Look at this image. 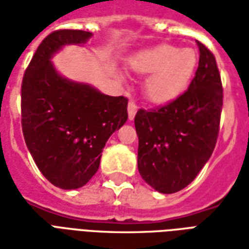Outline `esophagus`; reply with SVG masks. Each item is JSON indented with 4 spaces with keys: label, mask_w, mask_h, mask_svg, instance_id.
Here are the masks:
<instances>
[{
    "label": "esophagus",
    "mask_w": 249,
    "mask_h": 249,
    "mask_svg": "<svg viewBox=\"0 0 249 249\" xmlns=\"http://www.w3.org/2000/svg\"><path fill=\"white\" fill-rule=\"evenodd\" d=\"M136 112H137V105L133 100H130L129 104H128V117H129V120L135 119Z\"/></svg>",
    "instance_id": "obj_1"
}]
</instances>
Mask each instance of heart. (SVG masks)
<instances>
[{
    "mask_svg": "<svg viewBox=\"0 0 249 249\" xmlns=\"http://www.w3.org/2000/svg\"><path fill=\"white\" fill-rule=\"evenodd\" d=\"M130 65L139 73L151 74L146 94L156 103H164L185 90L197 65V54L191 48L165 44L137 54Z\"/></svg>",
    "mask_w": 249,
    "mask_h": 249,
    "instance_id": "b5f03b06",
    "label": "heart"
}]
</instances>
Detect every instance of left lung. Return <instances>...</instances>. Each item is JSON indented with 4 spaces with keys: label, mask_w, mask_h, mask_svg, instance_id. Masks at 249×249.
<instances>
[{
    "label": "left lung",
    "mask_w": 249,
    "mask_h": 249,
    "mask_svg": "<svg viewBox=\"0 0 249 249\" xmlns=\"http://www.w3.org/2000/svg\"><path fill=\"white\" fill-rule=\"evenodd\" d=\"M197 71L184 93L155 109H139L137 167L141 178L161 193L181 191L208 161L217 141L223 85L216 58L197 41Z\"/></svg>",
    "instance_id": "obj_1"
}]
</instances>
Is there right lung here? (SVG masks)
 I'll use <instances>...</instances> for the list:
<instances>
[{"instance_id": "add662e5", "label": "right lung", "mask_w": 249, "mask_h": 249, "mask_svg": "<svg viewBox=\"0 0 249 249\" xmlns=\"http://www.w3.org/2000/svg\"><path fill=\"white\" fill-rule=\"evenodd\" d=\"M90 36L73 29L46 36L21 85L26 146L41 173L62 189L80 188L93 178L105 142L128 120V98L107 96L89 85L69 81L51 62L62 46L84 44Z\"/></svg>"}]
</instances>
